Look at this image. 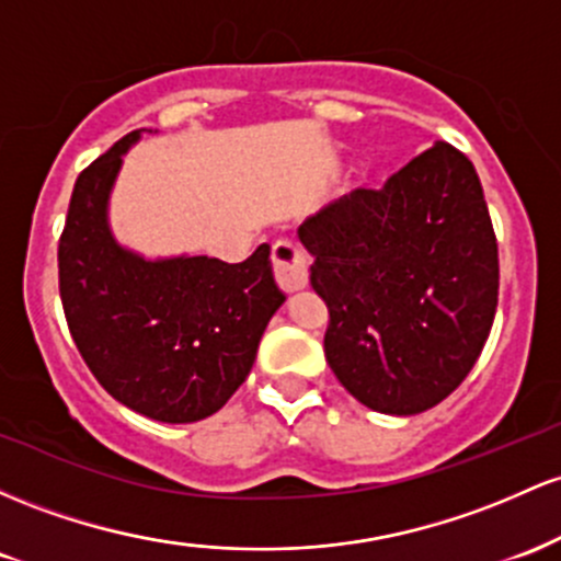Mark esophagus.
Wrapping results in <instances>:
<instances>
[{"label": "esophagus", "mask_w": 561, "mask_h": 561, "mask_svg": "<svg viewBox=\"0 0 561 561\" xmlns=\"http://www.w3.org/2000/svg\"><path fill=\"white\" fill-rule=\"evenodd\" d=\"M273 270L283 291H299L310 278V262H307L305 251L288 238L273 243Z\"/></svg>", "instance_id": "esophagus-1"}]
</instances>
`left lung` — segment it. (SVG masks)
<instances>
[{
  "label": "left lung",
  "mask_w": 561,
  "mask_h": 561,
  "mask_svg": "<svg viewBox=\"0 0 561 561\" xmlns=\"http://www.w3.org/2000/svg\"><path fill=\"white\" fill-rule=\"evenodd\" d=\"M299 238L329 307L325 360L352 398L413 416L467 379L499 305V243L467 153L434 142Z\"/></svg>",
  "instance_id": "obj_1"
}]
</instances>
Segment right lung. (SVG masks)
Returning a JSON list of instances; mask_svg holds the SVG:
<instances>
[{
	"label": "right lung",
	"mask_w": 561,
	"mask_h": 561,
	"mask_svg": "<svg viewBox=\"0 0 561 561\" xmlns=\"http://www.w3.org/2000/svg\"><path fill=\"white\" fill-rule=\"evenodd\" d=\"M129 131L77 178L58 243L68 331L100 387L163 424L201 421L247 381L264 325L283 305L262 243L247 262H145L113 241L105 204Z\"/></svg>",
	"instance_id": "1"
}]
</instances>
